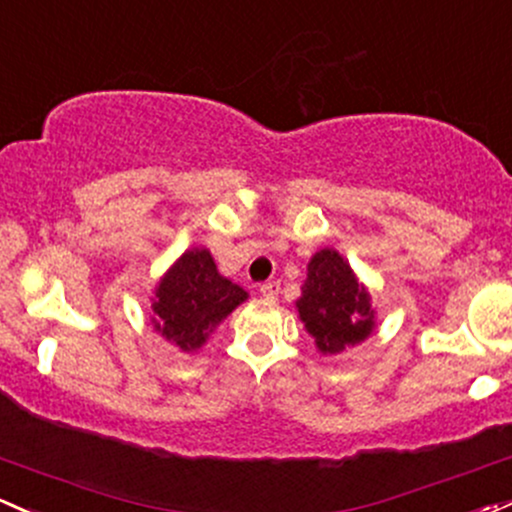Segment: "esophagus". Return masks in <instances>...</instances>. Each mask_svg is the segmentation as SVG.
Instances as JSON below:
<instances>
[{
    "label": "esophagus",
    "instance_id": "obj_1",
    "mask_svg": "<svg viewBox=\"0 0 512 512\" xmlns=\"http://www.w3.org/2000/svg\"><path fill=\"white\" fill-rule=\"evenodd\" d=\"M279 289H282V286H279V282H265L260 286V294L265 296L267 301H274L279 296Z\"/></svg>",
    "mask_w": 512,
    "mask_h": 512
}]
</instances>
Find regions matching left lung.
<instances>
[{
	"label": "left lung",
	"instance_id": "1",
	"mask_svg": "<svg viewBox=\"0 0 512 512\" xmlns=\"http://www.w3.org/2000/svg\"><path fill=\"white\" fill-rule=\"evenodd\" d=\"M296 308L323 355L355 347L374 330L372 296L357 282L345 257L330 247L316 252L308 262V277Z\"/></svg>",
	"mask_w": 512,
	"mask_h": 512
}]
</instances>
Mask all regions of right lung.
<instances>
[{"label": "right lung", "instance_id": "right-lung-1", "mask_svg": "<svg viewBox=\"0 0 512 512\" xmlns=\"http://www.w3.org/2000/svg\"><path fill=\"white\" fill-rule=\"evenodd\" d=\"M245 299L247 291L218 272L206 247H192L155 286L153 325L177 350L196 352Z\"/></svg>", "mask_w": 512, "mask_h": 512}]
</instances>
